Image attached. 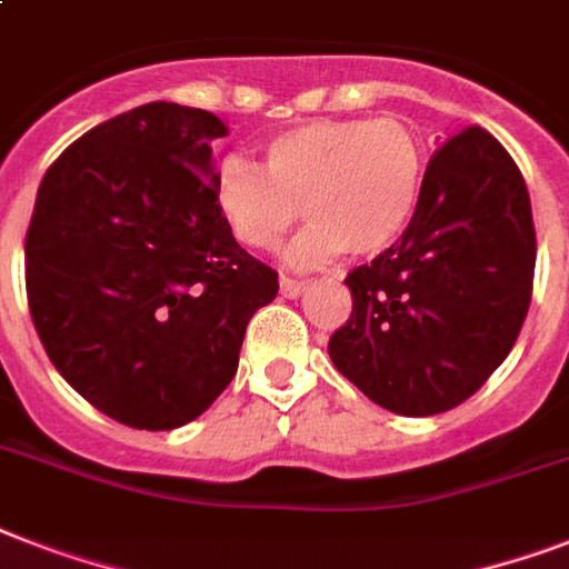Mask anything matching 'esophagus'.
Returning <instances> with one entry per match:
<instances>
[{
	"label": "esophagus",
	"mask_w": 569,
	"mask_h": 569,
	"mask_svg": "<svg viewBox=\"0 0 569 569\" xmlns=\"http://www.w3.org/2000/svg\"><path fill=\"white\" fill-rule=\"evenodd\" d=\"M307 289V283L303 280H292V277H280V295L283 298H298V295Z\"/></svg>",
	"instance_id": "esophagus-1"
}]
</instances>
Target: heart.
<instances>
[{
  "label": "heart",
  "mask_w": 569,
  "mask_h": 569,
  "mask_svg": "<svg viewBox=\"0 0 569 569\" xmlns=\"http://www.w3.org/2000/svg\"><path fill=\"white\" fill-rule=\"evenodd\" d=\"M425 150L405 120H316L266 144V171L227 156L214 173V200L232 236L271 250L298 221L286 248L292 268L375 257L407 230L422 194Z\"/></svg>",
  "instance_id": "heart-1"
}]
</instances>
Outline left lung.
Listing matches in <instances>:
<instances>
[{"label": "left lung", "instance_id": "left-lung-1", "mask_svg": "<svg viewBox=\"0 0 569 569\" xmlns=\"http://www.w3.org/2000/svg\"><path fill=\"white\" fill-rule=\"evenodd\" d=\"M535 221L520 168L481 127L433 153L401 239L346 277L328 355L375 405L446 413L511 355L529 312Z\"/></svg>", "mask_w": 569, "mask_h": 569}]
</instances>
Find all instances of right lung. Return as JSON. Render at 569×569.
<instances>
[{"label":"right lung","mask_w":569,"mask_h":569,"mask_svg":"<svg viewBox=\"0 0 569 569\" xmlns=\"http://www.w3.org/2000/svg\"><path fill=\"white\" fill-rule=\"evenodd\" d=\"M212 111L147 102L67 147L26 232V292L49 360L111 419L191 422L239 369L274 268L232 239L214 200Z\"/></svg>","instance_id":"right-lung-1"}]
</instances>
